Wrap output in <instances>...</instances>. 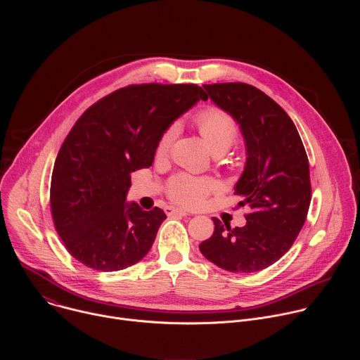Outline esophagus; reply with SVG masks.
<instances>
[{"label": "esophagus", "instance_id": "34e87169", "mask_svg": "<svg viewBox=\"0 0 360 360\" xmlns=\"http://www.w3.org/2000/svg\"><path fill=\"white\" fill-rule=\"evenodd\" d=\"M165 212H167V215H181V217H186V215H189L186 211H184V210H181V208H175V207H167L165 208Z\"/></svg>", "mask_w": 360, "mask_h": 360}]
</instances>
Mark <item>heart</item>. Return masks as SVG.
Segmentation results:
<instances>
[{"mask_svg":"<svg viewBox=\"0 0 360 360\" xmlns=\"http://www.w3.org/2000/svg\"><path fill=\"white\" fill-rule=\"evenodd\" d=\"M196 125L200 135L207 141L212 152L228 150L236 139L238 128L233 120L219 110H207L196 117ZM178 134V127H169L161 136L158 143V155H165L172 146ZM218 189V184L210 178H199L189 174L174 176L168 186L169 196L188 208H196L203 203L212 191Z\"/></svg>","mask_w":360,"mask_h":360,"instance_id":"1","label":"heart"}]
</instances>
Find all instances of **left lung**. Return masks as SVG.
<instances>
[{
  "label": "left lung",
  "mask_w": 360,
  "mask_h": 360,
  "mask_svg": "<svg viewBox=\"0 0 360 360\" xmlns=\"http://www.w3.org/2000/svg\"><path fill=\"white\" fill-rule=\"evenodd\" d=\"M211 101L239 125L243 172L233 186L248 205L246 225L232 229L212 218V236L199 245L217 266L238 274L262 271L290 249L311 203L309 162L289 115L261 89L242 82L203 85Z\"/></svg>",
  "instance_id": "left-lung-1"
}]
</instances>
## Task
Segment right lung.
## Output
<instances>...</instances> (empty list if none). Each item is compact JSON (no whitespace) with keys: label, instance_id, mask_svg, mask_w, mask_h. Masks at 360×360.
I'll use <instances>...</instances> for the list:
<instances>
[{"label":"right lung","instance_id":"1","mask_svg":"<svg viewBox=\"0 0 360 360\" xmlns=\"http://www.w3.org/2000/svg\"><path fill=\"white\" fill-rule=\"evenodd\" d=\"M207 94L198 85L145 84L99 99L65 138L51 176L56 229L88 268L115 272L149 252L162 210L128 202L131 174L149 168L165 131Z\"/></svg>","mask_w":360,"mask_h":360}]
</instances>
